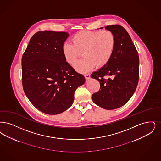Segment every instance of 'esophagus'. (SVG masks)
Returning a JSON list of instances; mask_svg holds the SVG:
<instances>
[{"label": "esophagus", "instance_id": "34e87169", "mask_svg": "<svg viewBox=\"0 0 161 161\" xmlns=\"http://www.w3.org/2000/svg\"><path fill=\"white\" fill-rule=\"evenodd\" d=\"M84 77H85L86 80H89L90 78V74H84Z\"/></svg>", "mask_w": 161, "mask_h": 161}]
</instances>
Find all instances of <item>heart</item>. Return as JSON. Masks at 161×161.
<instances>
[{
    "label": "heart",
    "instance_id": "1",
    "mask_svg": "<svg viewBox=\"0 0 161 161\" xmlns=\"http://www.w3.org/2000/svg\"><path fill=\"white\" fill-rule=\"evenodd\" d=\"M71 42L63 44L62 53L65 60L74 64L83 52L85 57L75 65L80 72L90 71L95 66L97 68L106 66L113 58L116 46V36L109 31H80L72 36Z\"/></svg>",
    "mask_w": 161,
    "mask_h": 161
}]
</instances>
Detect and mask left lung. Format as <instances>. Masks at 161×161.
<instances>
[{"label": "left lung", "mask_w": 161, "mask_h": 161, "mask_svg": "<svg viewBox=\"0 0 161 161\" xmlns=\"http://www.w3.org/2000/svg\"><path fill=\"white\" fill-rule=\"evenodd\" d=\"M105 29L114 34L116 48L109 63L91 74V77L100 83L99 90L92 97L98 106L114 109L127 103L135 92L139 80V56L122 26L110 25ZM106 76L109 77L108 79L104 78Z\"/></svg>", "instance_id": "left-lung-1"}]
</instances>
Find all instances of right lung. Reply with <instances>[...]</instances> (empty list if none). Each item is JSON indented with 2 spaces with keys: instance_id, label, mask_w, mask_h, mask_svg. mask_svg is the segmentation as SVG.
<instances>
[{
  "instance_id": "obj_1",
  "label": "right lung",
  "mask_w": 161,
  "mask_h": 161,
  "mask_svg": "<svg viewBox=\"0 0 161 161\" xmlns=\"http://www.w3.org/2000/svg\"><path fill=\"white\" fill-rule=\"evenodd\" d=\"M69 34L39 31L33 35L21 59L22 84L33 105L42 113L55 115L68 109L74 92L85 78L69 64L62 45Z\"/></svg>"
}]
</instances>
